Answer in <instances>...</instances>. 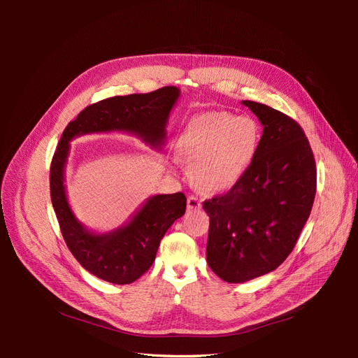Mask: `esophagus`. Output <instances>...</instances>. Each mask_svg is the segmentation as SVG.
Listing matches in <instances>:
<instances>
[{
  "instance_id": "esophagus-1",
  "label": "esophagus",
  "mask_w": 358,
  "mask_h": 358,
  "mask_svg": "<svg viewBox=\"0 0 358 358\" xmlns=\"http://www.w3.org/2000/svg\"><path fill=\"white\" fill-rule=\"evenodd\" d=\"M200 208H201V200L196 196H189L188 197V209L196 210V209H200Z\"/></svg>"
}]
</instances>
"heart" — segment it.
Masks as SVG:
<instances>
[{
	"label": "heart",
	"mask_w": 358,
	"mask_h": 358,
	"mask_svg": "<svg viewBox=\"0 0 358 358\" xmlns=\"http://www.w3.org/2000/svg\"><path fill=\"white\" fill-rule=\"evenodd\" d=\"M257 146L258 128L251 117L208 112L188 124L178 140V155L191 166L200 189L224 192L242 179Z\"/></svg>",
	"instance_id": "obj_1"
}]
</instances>
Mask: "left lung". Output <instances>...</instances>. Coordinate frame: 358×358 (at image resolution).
<instances>
[{"label": "left lung", "instance_id": "obj_1", "mask_svg": "<svg viewBox=\"0 0 358 358\" xmlns=\"http://www.w3.org/2000/svg\"><path fill=\"white\" fill-rule=\"evenodd\" d=\"M243 104L264 127L255 157L231 189L203 201L210 218L208 264L230 284L263 276L285 262L317 192L315 158L301 127L266 104Z\"/></svg>", "mask_w": 358, "mask_h": 358}]
</instances>
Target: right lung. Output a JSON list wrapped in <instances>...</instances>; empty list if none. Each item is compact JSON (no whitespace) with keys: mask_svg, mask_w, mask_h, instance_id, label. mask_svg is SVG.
I'll use <instances>...</instances> for the list:
<instances>
[{"mask_svg":"<svg viewBox=\"0 0 358 358\" xmlns=\"http://www.w3.org/2000/svg\"><path fill=\"white\" fill-rule=\"evenodd\" d=\"M178 96L176 86H164L148 94L119 95L94 103L66 127L53 154L50 199L64 241L83 268L107 282L131 284L148 272L166 231L185 213L187 197L182 192L154 196L125 227L107 234H94L74 218L67 201L64 167L69 142L82 134L117 129L137 134L158 148L164 143L166 124Z\"/></svg>","mask_w":358,"mask_h":358,"instance_id":"right-lung-1","label":"right lung"}]
</instances>
